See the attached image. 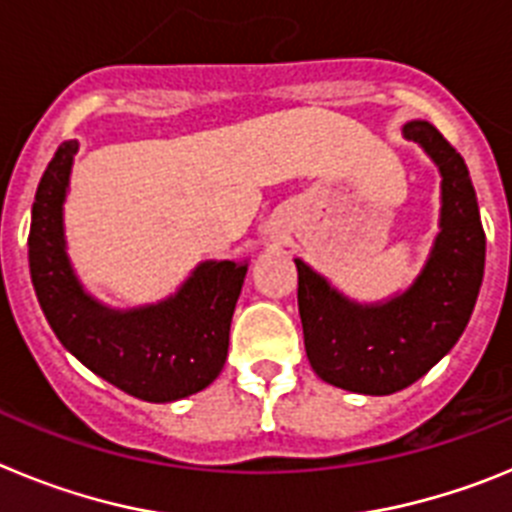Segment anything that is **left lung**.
I'll list each match as a JSON object with an SVG mask.
<instances>
[{"mask_svg":"<svg viewBox=\"0 0 512 512\" xmlns=\"http://www.w3.org/2000/svg\"><path fill=\"white\" fill-rule=\"evenodd\" d=\"M402 135L441 174L438 233L415 282L390 300L356 302L295 259L310 366L359 395H392L431 372L467 328L485 277V230L464 158L431 122H405Z\"/></svg>","mask_w":512,"mask_h":512,"instance_id":"1","label":"left lung"}]
</instances>
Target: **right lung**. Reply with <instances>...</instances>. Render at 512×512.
<instances>
[{
	"label": "right lung",
	"mask_w": 512,
	"mask_h": 512,
	"mask_svg": "<svg viewBox=\"0 0 512 512\" xmlns=\"http://www.w3.org/2000/svg\"><path fill=\"white\" fill-rule=\"evenodd\" d=\"M76 151V140L58 146L33 202L27 259L45 320L81 364L138 400L174 402L205 390L228 359L248 261H202L156 305L117 310L99 302L66 253L63 202Z\"/></svg>",
	"instance_id": "right-lung-1"
}]
</instances>
